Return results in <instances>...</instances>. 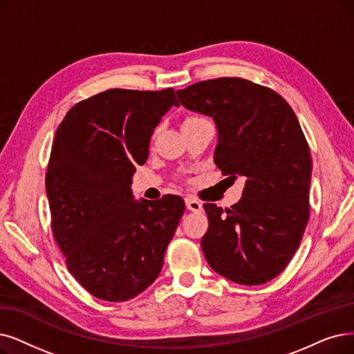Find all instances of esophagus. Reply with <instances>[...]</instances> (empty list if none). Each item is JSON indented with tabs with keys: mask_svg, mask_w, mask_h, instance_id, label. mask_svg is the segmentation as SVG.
I'll return each mask as SVG.
<instances>
[{
	"mask_svg": "<svg viewBox=\"0 0 354 354\" xmlns=\"http://www.w3.org/2000/svg\"><path fill=\"white\" fill-rule=\"evenodd\" d=\"M186 206L192 212H201L202 210V203L199 201L193 199V197H187V199H186Z\"/></svg>",
	"mask_w": 354,
	"mask_h": 354,
	"instance_id": "1",
	"label": "esophagus"
}]
</instances>
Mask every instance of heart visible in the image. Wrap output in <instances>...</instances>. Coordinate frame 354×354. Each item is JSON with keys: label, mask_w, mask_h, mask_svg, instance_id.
I'll use <instances>...</instances> for the list:
<instances>
[{"label": "heart", "mask_w": 354, "mask_h": 354, "mask_svg": "<svg viewBox=\"0 0 354 354\" xmlns=\"http://www.w3.org/2000/svg\"><path fill=\"white\" fill-rule=\"evenodd\" d=\"M193 119H199V118H189L187 120H193Z\"/></svg>", "instance_id": "obj_1"}]
</instances>
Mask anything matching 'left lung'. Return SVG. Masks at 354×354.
<instances>
[{
	"label": "left lung",
	"instance_id": "8db88e82",
	"mask_svg": "<svg viewBox=\"0 0 354 354\" xmlns=\"http://www.w3.org/2000/svg\"><path fill=\"white\" fill-rule=\"evenodd\" d=\"M186 109L215 120V164L245 178L231 209L205 203L209 266L235 283L263 285L285 270L309 219L313 161L301 124L280 94L244 78L196 82L178 90Z\"/></svg>",
	"mask_w": 354,
	"mask_h": 354
}]
</instances>
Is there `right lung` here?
<instances>
[{
	"mask_svg": "<svg viewBox=\"0 0 354 354\" xmlns=\"http://www.w3.org/2000/svg\"><path fill=\"white\" fill-rule=\"evenodd\" d=\"M171 106L173 88H111L77 103L55 133L46 171L52 232L69 273L102 301H129L153 283L185 214L180 196L133 201L131 190Z\"/></svg>",
	"mask_w": 354,
	"mask_h": 354,
	"instance_id": "right-lung-1",
	"label": "right lung"
}]
</instances>
